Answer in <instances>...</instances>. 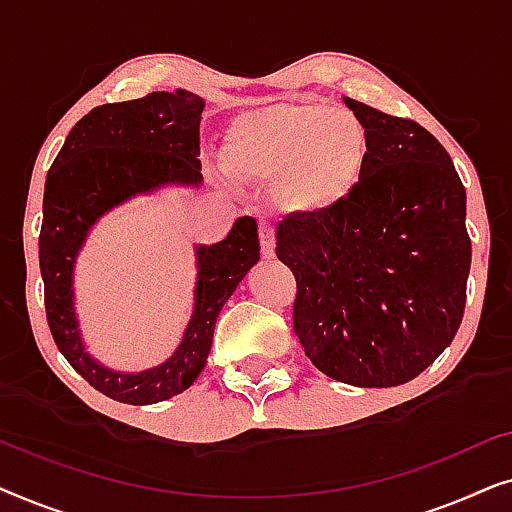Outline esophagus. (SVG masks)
Segmentation results:
<instances>
[{
    "label": "esophagus",
    "mask_w": 512,
    "mask_h": 512,
    "mask_svg": "<svg viewBox=\"0 0 512 512\" xmlns=\"http://www.w3.org/2000/svg\"><path fill=\"white\" fill-rule=\"evenodd\" d=\"M258 237H261V254L265 258L275 256V223L268 216L258 219Z\"/></svg>",
    "instance_id": "1"
}]
</instances>
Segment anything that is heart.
Listing matches in <instances>:
<instances>
[{"mask_svg": "<svg viewBox=\"0 0 512 512\" xmlns=\"http://www.w3.org/2000/svg\"><path fill=\"white\" fill-rule=\"evenodd\" d=\"M226 156L237 172L277 179V195L289 209L321 214L340 207L359 188L370 135L349 109L272 104L235 118Z\"/></svg>", "mask_w": 512, "mask_h": 512, "instance_id": "obj_1", "label": "heart"}]
</instances>
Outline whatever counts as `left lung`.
Returning <instances> with one entry per match:
<instances>
[{
  "instance_id": "obj_1",
  "label": "left lung",
  "mask_w": 512,
  "mask_h": 512,
  "mask_svg": "<svg viewBox=\"0 0 512 512\" xmlns=\"http://www.w3.org/2000/svg\"><path fill=\"white\" fill-rule=\"evenodd\" d=\"M370 158L352 198L277 226L296 277L293 331L321 373L396 387L431 366L459 331L471 270L466 188L443 144L410 118L345 97Z\"/></svg>"
}]
</instances>
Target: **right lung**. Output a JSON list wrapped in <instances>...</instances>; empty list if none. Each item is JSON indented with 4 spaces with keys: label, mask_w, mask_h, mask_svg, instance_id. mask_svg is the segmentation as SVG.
I'll list each match as a JSON object with an SVG mask.
<instances>
[{
    "label": "right lung",
    "mask_w": 512,
    "mask_h": 512,
    "mask_svg": "<svg viewBox=\"0 0 512 512\" xmlns=\"http://www.w3.org/2000/svg\"><path fill=\"white\" fill-rule=\"evenodd\" d=\"M205 100L188 90L149 93L95 107L69 132L44 188L39 268L55 345L90 387L114 401L151 405L191 387L205 368L221 307L261 258L258 228L240 216L226 240L198 244L193 317L170 359L142 373H118L86 352L74 312V263L95 221L156 188L200 186V116Z\"/></svg>",
    "instance_id": "add662e5"
}]
</instances>
